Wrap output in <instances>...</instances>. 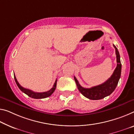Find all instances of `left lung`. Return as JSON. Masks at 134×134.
<instances>
[{
  "instance_id": "8db88e82",
  "label": "left lung",
  "mask_w": 134,
  "mask_h": 134,
  "mask_svg": "<svg viewBox=\"0 0 134 134\" xmlns=\"http://www.w3.org/2000/svg\"><path fill=\"white\" fill-rule=\"evenodd\" d=\"M116 50V54L117 58V66L114 71V72L110 78L105 82L100 85L94 86L91 88H84L80 86L78 80L74 77L75 83L77 84L78 89L83 96L89 99L99 100L104 98L106 96L111 94L116 88L121 75L122 64L120 62V54L116 47L113 45Z\"/></svg>"
}]
</instances>
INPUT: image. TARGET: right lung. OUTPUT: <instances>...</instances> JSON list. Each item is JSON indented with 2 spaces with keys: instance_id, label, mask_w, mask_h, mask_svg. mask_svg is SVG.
I'll return each instance as SVG.
<instances>
[{
  "instance_id": "1",
  "label": "right lung",
  "mask_w": 134,
  "mask_h": 134,
  "mask_svg": "<svg viewBox=\"0 0 134 134\" xmlns=\"http://www.w3.org/2000/svg\"><path fill=\"white\" fill-rule=\"evenodd\" d=\"M14 80H15V83L17 84L18 88H19L23 92V93L26 94L27 95H28L29 97H31L34 99H42V98H46L48 97V96H50L52 94L53 92H54L55 88H56L57 80H55L53 87L51 88L50 90H48V91L45 92H35L31 90L23 87L22 86L18 83V82L17 81V80L16 79L15 75H14Z\"/></svg>"
}]
</instances>
